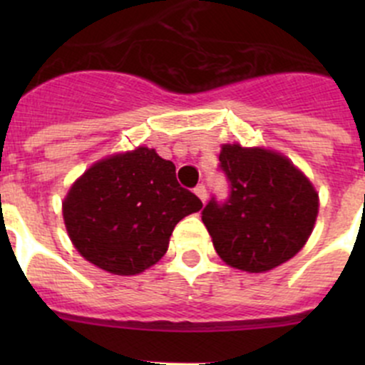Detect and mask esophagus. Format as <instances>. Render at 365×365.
Instances as JSON below:
<instances>
[{
    "instance_id": "obj_1",
    "label": "esophagus",
    "mask_w": 365,
    "mask_h": 365,
    "mask_svg": "<svg viewBox=\"0 0 365 365\" xmlns=\"http://www.w3.org/2000/svg\"><path fill=\"white\" fill-rule=\"evenodd\" d=\"M194 192H196V196L200 197V200L205 203L206 197H208V194H206V187L203 185V183H200V185H197V187H194Z\"/></svg>"
}]
</instances>
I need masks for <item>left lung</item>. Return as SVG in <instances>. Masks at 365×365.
<instances>
[{"label": "left lung", "instance_id": "1", "mask_svg": "<svg viewBox=\"0 0 365 365\" xmlns=\"http://www.w3.org/2000/svg\"><path fill=\"white\" fill-rule=\"evenodd\" d=\"M219 169L230 183L201 212L217 254L231 267L267 272L292 259L307 242L318 194L286 157L263 148L224 145Z\"/></svg>", "mask_w": 365, "mask_h": 365}]
</instances>
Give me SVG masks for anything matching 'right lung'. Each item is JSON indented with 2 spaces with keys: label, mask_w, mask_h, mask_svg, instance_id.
<instances>
[{
  "label": "right lung",
  "mask_w": 365,
  "mask_h": 365,
  "mask_svg": "<svg viewBox=\"0 0 365 365\" xmlns=\"http://www.w3.org/2000/svg\"><path fill=\"white\" fill-rule=\"evenodd\" d=\"M201 206L178 183L175 164L141 146L91 165L68 190L63 219L84 259L135 275L164 256L176 224Z\"/></svg>",
  "instance_id": "1"
}]
</instances>
